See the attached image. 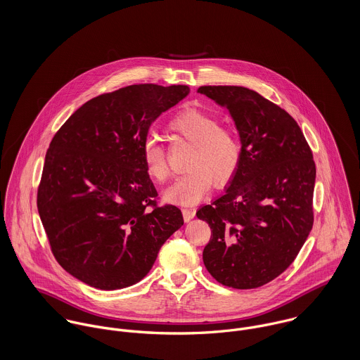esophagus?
<instances>
[{
  "label": "esophagus",
  "instance_id": "obj_1",
  "mask_svg": "<svg viewBox=\"0 0 360 360\" xmlns=\"http://www.w3.org/2000/svg\"><path fill=\"white\" fill-rule=\"evenodd\" d=\"M181 212H183V217H184V220H186V221H190V220L195 216V210H194V209L184 207Z\"/></svg>",
  "mask_w": 360,
  "mask_h": 360
}]
</instances>
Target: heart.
I'll list each match as a JSON object with an SVG mask.
<instances>
[{
	"mask_svg": "<svg viewBox=\"0 0 360 360\" xmlns=\"http://www.w3.org/2000/svg\"><path fill=\"white\" fill-rule=\"evenodd\" d=\"M169 130L191 144L193 150L186 162L188 172L165 191V201L195 205L213 183L216 187H224L234 179L241 163V143L233 130L220 126L214 115L197 106H186L170 119ZM143 163L156 183L162 184L169 179L165 151L153 140L143 146Z\"/></svg>",
	"mask_w": 360,
	"mask_h": 360,
	"instance_id": "b5f03b06",
	"label": "heart"
}]
</instances>
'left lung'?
<instances>
[{
	"instance_id": "left-lung-1",
	"label": "left lung",
	"mask_w": 360,
	"mask_h": 360,
	"mask_svg": "<svg viewBox=\"0 0 360 360\" xmlns=\"http://www.w3.org/2000/svg\"><path fill=\"white\" fill-rule=\"evenodd\" d=\"M198 93L229 109L243 151L224 193L197 210L212 230L204 264L226 287L257 288L294 262L311 230L313 155L294 117L257 91L202 86Z\"/></svg>"
}]
</instances>
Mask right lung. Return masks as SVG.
Wrapping results in <instances>:
<instances>
[{"label": "right lung", "instance_id": "obj_1", "mask_svg": "<svg viewBox=\"0 0 360 360\" xmlns=\"http://www.w3.org/2000/svg\"><path fill=\"white\" fill-rule=\"evenodd\" d=\"M188 86L133 84L83 103L53 136L37 207L58 263L98 290L143 280L165 241L184 220L156 205L143 163L155 119Z\"/></svg>", "mask_w": 360, "mask_h": 360}]
</instances>
